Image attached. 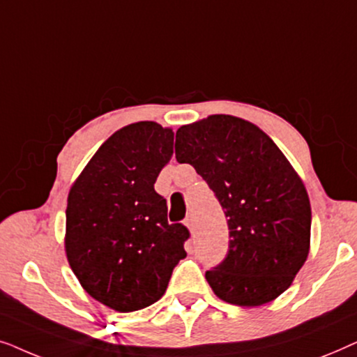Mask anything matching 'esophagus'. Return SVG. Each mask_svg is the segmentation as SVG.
<instances>
[{
    "label": "esophagus",
    "instance_id": "obj_1",
    "mask_svg": "<svg viewBox=\"0 0 357 357\" xmlns=\"http://www.w3.org/2000/svg\"><path fill=\"white\" fill-rule=\"evenodd\" d=\"M185 224H187L188 231L195 234V231H197V219H195L193 214H188L187 219H185Z\"/></svg>",
    "mask_w": 357,
    "mask_h": 357
}]
</instances>
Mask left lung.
I'll list each match as a JSON object with an SVG mask.
<instances>
[{"label":"left lung","mask_w":357,"mask_h":357,"mask_svg":"<svg viewBox=\"0 0 357 357\" xmlns=\"http://www.w3.org/2000/svg\"><path fill=\"white\" fill-rule=\"evenodd\" d=\"M175 159L193 165L226 213L229 252L206 281L224 302L258 307L275 301L310 250L307 190L265 131L232 115H209L175 135Z\"/></svg>","instance_id":"8db88e82"}]
</instances>
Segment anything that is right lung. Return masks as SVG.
Instances as JSON below:
<instances>
[{"instance_id":"right-lung-1","label":"right lung","mask_w":357,"mask_h":357,"mask_svg":"<svg viewBox=\"0 0 357 357\" xmlns=\"http://www.w3.org/2000/svg\"><path fill=\"white\" fill-rule=\"evenodd\" d=\"M174 153V131L138 121L97 149L68 193L65 252L91 297L116 312L158 302L190 237L167 222L154 183Z\"/></svg>"}]
</instances>
